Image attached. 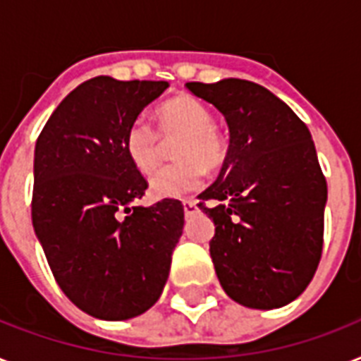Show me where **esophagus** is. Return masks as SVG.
Masks as SVG:
<instances>
[{
	"mask_svg": "<svg viewBox=\"0 0 361 361\" xmlns=\"http://www.w3.org/2000/svg\"><path fill=\"white\" fill-rule=\"evenodd\" d=\"M197 209H198L197 200H185V202H183V212H185V215L195 214Z\"/></svg>",
	"mask_w": 361,
	"mask_h": 361,
	"instance_id": "34e87169",
	"label": "esophagus"
}]
</instances>
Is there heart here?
<instances>
[{"mask_svg":"<svg viewBox=\"0 0 361 361\" xmlns=\"http://www.w3.org/2000/svg\"><path fill=\"white\" fill-rule=\"evenodd\" d=\"M157 133L152 123L136 120L125 133V152L140 174H152L163 157V141L174 144L176 163L152 176L149 192L155 198H181L197 191L204 181V169L215 170L225 163L226 140L214 127V114L198 99L181 95L161 104Z\"/></svg>","mask_w":361,"mask_h":361,"instance_id":"b5f03b06","label":"heart"}]
</instances>
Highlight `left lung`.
Segmentation results:
<instances>
[{"label":"left lung","instance_id":"obj_1","mask_svg":"<svg viewBox=\"0 0 361 361\" xmlns=\"http://www.w3.org/2000/svg\"><path fill=\"white\" fill-rule=\"evenodd\" d=\"M185 87L214 104L231 130L219 178L198 197L215 223V274L234 302L283 307L307 288L322 257L328 185L311 133L255 82Z\"/></svg>","mask_w":361,"mask_h":361}]
</instances>
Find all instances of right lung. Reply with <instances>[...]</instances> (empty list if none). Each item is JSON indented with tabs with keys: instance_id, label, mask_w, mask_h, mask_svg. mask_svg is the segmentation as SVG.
Segmentation results:
<instances>
[{
	"instance_id": "add662e5",
	"label": "right lung",
	"mask_w": 361,
	"mask_h": 361,
	"mask_svg": "<svg viewBox=\"0 0 361 361\" xmlns=\"http://www.w3.org/2000/svg\"><path fill=\"white\" fill-rule=\"evenodd\" d=\"M169 82L95 76L54 110L35 144L31 221L65 296L103 320L138 317L157 302L183 232V206H136L146 178L125 133Z\"/></svg>"
}]
</instances>
